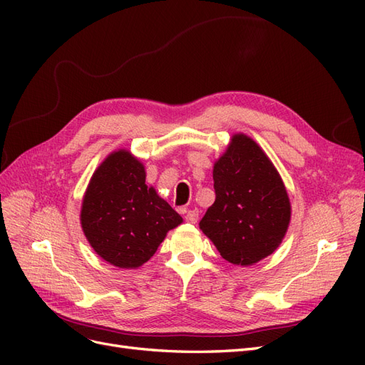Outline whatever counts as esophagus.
Returning <instances> with one entry per match:
<instances>
[{"label": "esophagus", "mask_w": 365, "mask_h": 365, "mask_svg": "<svg viewBox=\"0 0 365 365\" xmlns=\"http://www.w3.org/2000/svg\"><path fill=\"white\" fill-rule=\"evenodd\" d=\"M197 217H200V213H197V210H189V212L185 213V220L189 224H196L197 222Z\"/></svg>", "instance_id": "obj_1"}]
</instances>
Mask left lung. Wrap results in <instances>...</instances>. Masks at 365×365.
<instances>
[{"mask_svg":"<svg viewBox=\"0 0 365 365\" xmlns=\"http://www.w3.org/2000/svg\"><path fill=\"white\" fill-rule=\"evenodd\" d=\"M216 200L200 222L227 262L251 267L280 247L291 224V201L279 170L244 132L230 138L213 164Z\"/></svg>","mask_w":365,"mask_h":365,"instance_id":"left-lung-1","label":"left lung"}]
</instances>
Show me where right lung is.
I'll return each instance as SVG.
<instances>
[{"mask_svg": "<svg viewBox=\"0 0 365 365\" xmlns=\"http://www.w3.org/2000/svg\"><path fill=\"white\" fill-rule=\"evenodd\" d=\"M182 217L146 182L145 164L117 149L98 164L83 195L82 231L98 257L137 269L157 252Z\"/></svg>", "mask_w": 365, "mask_h": 365, "instance_id": "add662e5", "label": "right lung"}]
</instances>
